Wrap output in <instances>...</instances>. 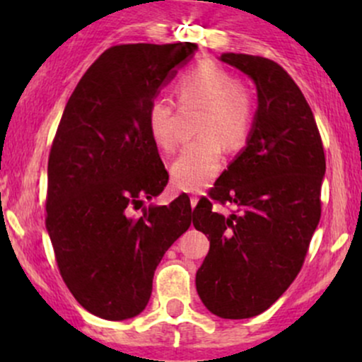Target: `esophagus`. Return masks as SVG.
Wrapping results in <instances>:
<instances>
[{"mask_svg": "<svg viewBox=\"0 0 362 362\" xmlns=\"http://www.w3.org/2000/svg\"><path fill=\"white\" fill-rule=\"evenodd\" d=\"M197 201H199V199L195 197V195H192V197H190V207H192V209H194L195 206H197Z\"/></svg>", "mask_w": 362, "mask_h": 362, "instance_id": "obj_1", "label": "esophagus"}]
</instances>
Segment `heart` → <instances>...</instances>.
I'll return each instance as SVG.
<instances>
[{
    "label": "heart",
    "instance_id": "heart-1",
    "mask_svg": "<svg viewBox=\"0 0 362 362\" xmlns=\"http://www.w3.org/2000/svg\"><path fill=\"white\" fill-rule=\"evenodd\" d=\"M173 90L182 107L201 105L195 122V131L201 134L175 158L172 178L180 189L201 190L213 184L221 170L223 143L238 148L247 141L253 124V102L233 73L209 61L182 73ZM146 126L158 148L172 151L177 146L172 100L153 98L146 110Z\"/></svg>",
    "mask_w": 362,
    "mask_h": 362
}]
</instances>
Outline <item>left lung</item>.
I'll use <instances>...</instances> for the list:
<instances>
[{
	"instance_id": "1",
	"label": "left lung",
	"mask_w": 362,
	"mask_h": 362,
	"mask_svg": "<svg viewBox=\"0 0 362 362\" xmlns=\"http://www.w3.org/2000/svg\"><path fill=\"white\" fill-rule=\"evenodd\" d=\"M221 61L252 78L259 107L247 146L194 209L211 243L195 288L211 313L240 320L267 310L300 274L322 214L325 153L305 95L277 62L233 52ZM213 202L237 211L214 214Z\"/></svg>"
}]
</instances>
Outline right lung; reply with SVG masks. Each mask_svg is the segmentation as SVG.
Returning a JSON list of instances; mask_svg holds the SVG:
<instances>
[{"label": "right lung", "instance_id": "right-lung-1", "mask_svg": "<svg viewBox=\"0 0 362 362\" xmlns=\"http://www.w3.org/2000/svg\"><path fill=\"white\" fill-rule=\"evenodd\" d=\"M197 45L107 49L69 97L47 165L45 228L62 281L85 310L127 320L146 308L153 276L194 213L187 194L144 207L168 172L146 126L149 102Z\"/></svg>", "mask_w": 362, "mask_h": 362}]
</instances>
